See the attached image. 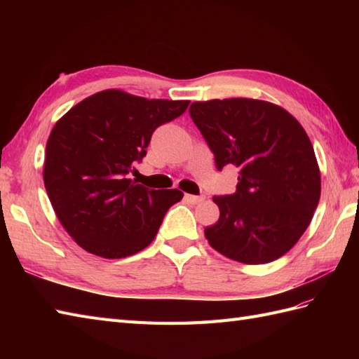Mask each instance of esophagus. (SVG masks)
<instances>
[{"label": "esophagus", "mask_w": 359, "mask_h": 359, "mask_svg": "<svg viewBox=\"0 0 359 359\" xmlns=\"http://www.w3.org/2000/svg\"><path fill=\"white\" fill-rule=\"evenodd\" d=\"M185 201L189 203H201L205 201L203 196H193V194H185Z\"/></svg>", "instance_id": "34e87169"}]
</instances>
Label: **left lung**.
I'll use <instances>...</instances> for the list:
<instances>
[{
  "label": "left lung",
  "instance_id": "1",
  "mask_svg": "<svg viewBox=\"0 0 359 359\" xmlns=\"http://www.w3.org/2000/svg\"><path fill=\"white\" fill-rule=\"evenodd\" d=\"M189 116L217 170H239L236 193L212 197L220 216L205 228V238L233 261H276L307 230L321 196L307 133L280 106L253 98L194 102Z\"/></svg>",
  "mask_w": 359,
  "mask_h": 359
}]
</instances>
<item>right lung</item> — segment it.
Wrapping results in <instances>:
<instances>
[{
    "mask_svg": "<svg viewBox=\"0 0 359 359\" xmlns=\"http://www.w3.org/2000/svg\"><path fill=\"white\" fill-rule=\"evenodd\" d=\"M188 100H148L108 89L75 104L50 131L44 187L60 222L95 256L120 259L154 241L179 189H148L126 179L147 156L156 129Z\"/></svg>",
    "mask_w": 359,
    "mask_h": 359,
    "instance_id": "add662e5",
    "label": "right lung"
}]
</instances>
